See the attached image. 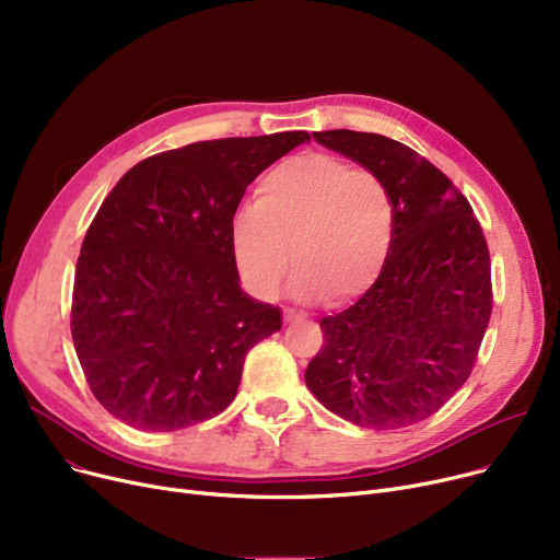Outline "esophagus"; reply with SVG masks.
I'll return each instance as SVG.
<instances>
[{
	"mask_svg": "<svg viewBox=\"0 0 560 560\" xmlns=\"http://www.w3.org/2000/svg\"><path fill=\"white\" fill-rule=\"evenodd\" d=\"M304 317H306V315L300 313V311H295V308H283V322H285V325H292V322L304 319Z\"/></svg>",
	"mask_w": 560,
	"mask_h": 560,
	"instance_id": "obj_1",
	"label": "esophagus"
}]
</instances>
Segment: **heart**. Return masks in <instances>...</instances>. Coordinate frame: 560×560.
<instances>
[{"label": "heart", "mask_w": 560, "mask_h": 560, "mask_svg": "<svg viewBox=\"0 0 560 560\" xmlns=\"http://www.w3.org/2000/svg\"><path fill=\"white\" fill-rule=\"evenodd\" d=\"M390 231V199L376 176L308 152L262 176L256 201L231 218L229 247L243 283L258 298L277 295L295 252L292 295L345 304L376 281Z\"/></svg>", "instance_id": "b5f03b06"}]
</instances>
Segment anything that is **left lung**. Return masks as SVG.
I'll use <instances>...</instances> for the list:
<instances>
[{"label": "left lung", "mask_w": 560, "mask_h": 560, "mask_svg": "<svg viewBox=\"0 0 560 560\" xmlns=\"http://www.w3.org/2000/svg\"><path fill=\"white\" fill-rule=\"evenodd\" d=\"M313 138L386 188L393 235L378 279L319 319L325 347L306 368L313 397L363 429L433 416L467 381L490 322V254L472 206L410 147L349 129Z\"/></svg>", "instance_id": "8db88e82"}]
</instances>
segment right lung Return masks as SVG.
<instances>
[{"mask_svg":"<svg viewBox=\"0 0 560 560\" xmlns=\"http://www.w3.org/2000/svg\"><path fill=\"white\" fill-rule=\"evenodd\" d=\"M306 131L206 140L133 165L88 229L72 340L97 401L140 431L211 420L281 311L241 288L229 226L256 176Z\"/></svg>","mask_w":560,"mask_h":560,"instance_id":"add662e5","label":"right lung"}]
</instances>
